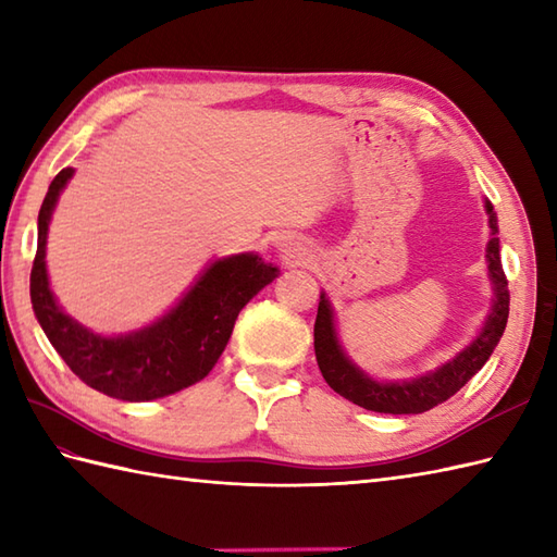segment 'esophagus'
<instances>
[{
    "label": "esophagus",
    "instance_id": "1",
    "mask_svg": "<svg viewBox=\"0 0 557 557\" xmlns=\"http://www.w3.org/2000/svg\"><path fill=\"white\" fill-rule=\"evenodd\" d=\"M286 252H290V250H286Z\"/></svg>",
    "mask_w": 557,
    "mask_h": 557
}]
</instances>
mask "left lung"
<instances>
[{"instance_id": "1", "label": "left lung", "mask_w": 557, "mask_h": 557, "mask_svg": "<svg viewBox=\"0 0 557 557\" xmlns=\"http://www.w3.org/2000/svg\"><path fill=\"white\" fill-rule=\"evenodd\" d=\"M486 209H488V224L493 233V238L488 240L486 257H488L493 288H496V300H493V310L488 314L484 331L479 333V338L457 355L455 360L436 369L434 374L403 381V383H379L374 379H369L348 360V357L343 355L336 331H333L329 300L321 295L317 321H314L317 364L329 386L338 395H343L345 400L360 405L364 410L383 412V414H419L441 403H446L450 395L460 391L465 383L486 364L493 348H496L503 336L505 324H508V314H510L508 278H505V271L500 264L498 238H496L498 233L496 214H493L491 202H486Z\"/></svg>"}]
</instances>
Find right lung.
Here are the masks:
<instances>
[{"instance_id":"right-lung-1","label":"right lung","mask_w":557,"mask_h":557,"mask_svg":"<svg viewBox=\"0 0 557 557\" xmlns=\"http://www.w3.org/2000/svg\"><path fill=\"white\" fill-rule=\"evenodd\" d=\"M71 176V166L59 171L37 214L30 300L49 343L73 374L109 398L143 403L193 386L212 372L240 310L276 278L278 269L257 255L219 259L157 324L121 338L95 336L59 310L45 269L49 216Z\"/></svg>"}]
</instances>
